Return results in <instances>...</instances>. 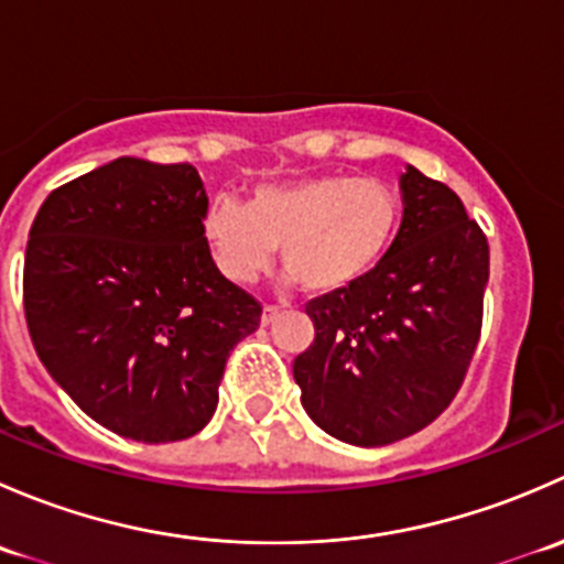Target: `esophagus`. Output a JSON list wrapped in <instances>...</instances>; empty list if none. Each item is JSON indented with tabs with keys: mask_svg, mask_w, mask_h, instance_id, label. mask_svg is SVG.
Returning a JSON list of instances; mask_svg holds the SVG:
<instances>
[{
	"mask_svg": "<svg viewBox=\"0 0 564 564\" xmlns=\"http://www.w3.org/2000/svg\"><path fill=\"white\" fill-rule=\"evenodd\" d=\"M281 316V308H275V305H264V308H261V324H272L275 322V318Z\"/></svg>",
	"mask_w": 564,
	"mask_h": 564,
	"instance_id": "obj_1",
	"label": "esophagus"
}]
</instances>
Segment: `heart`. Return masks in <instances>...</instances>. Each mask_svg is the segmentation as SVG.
<instances>
[{"label": "heart", "instance_id": "obj_1", "mask_svg": "<svg viewBox=\"0 0 564 564\" xmlns=\"http://www.w3.org/2000/svg\"><path fill=\"white\" fill-rule=\"evenodd\" d=\"M401 229L390 185L349 174H308L259 185L248 204L215 196L202 218L213 264L231 283H253L281 246L289 283L338 294L366 281Z\"/></svg>", "mask_w": 564, "mask_h": 564}]
</instances>
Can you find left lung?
I'll return each mask as SVG.
<instances>
[{"mask_svg":"<svg viewBox=\"0 0 564 564\" xmlns=\"http://www.w3.org/2000/svg\"><path fill=\"white\" fill-rule=\"evenodd\" d=\"M401 229L357 286L305 305L314 344L294 360L308 417L335 440L382 447L440 417L475 355L488 242L445 182L398 176Z\"/></svg>","mask_w":564,"mask_h":564,"instance_id":"8db88e82","label":"left lung"}]
</instances>
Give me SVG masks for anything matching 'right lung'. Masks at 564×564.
<instances>
[{
  "instance_id": "add662e5",
  "label": "right lung",
  "mask_w": 564,
  "mask_h": 564,
  "mask_svg": "<svg viewBox=\"0 0 564 564\" xmlns=\"http://www.w3.org/2000/svg\"><path fill=\"white\" fill-rule=\"evenodd\" d=\"M209 198L191 163L117 158L56 187L24 261V311L45 371L124 440H187L213 420L231 349L261 305L213 264Z\"/></svg>"
}]
</instances>
